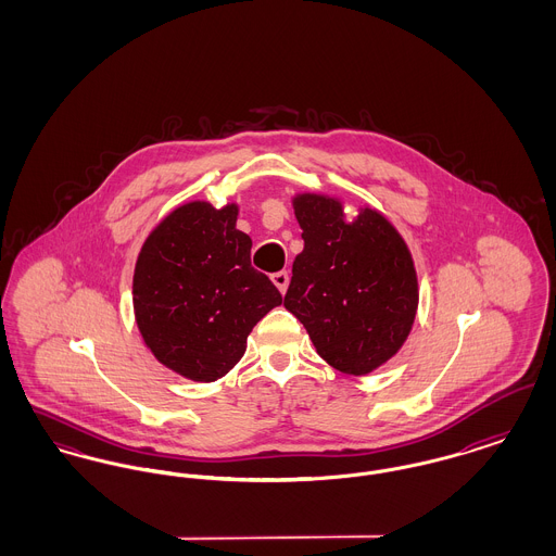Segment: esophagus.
Listing matches in <instances>:
<instances>
[{"label": "esophagus", "instance_id": "1", "mask_svg": "<svg viewBox=\"0 0 556 556\" xmlns=\"http://www.w3.org/2000/svg\"><path fill=\"white\" fill-rule=\"evenodd\" d=\"M270 279H273V283L277 286V290L281 291V293L288 291V286H290V273L288 270H279Z\"/></svg>", "mask_w": 556, "mask_h": 556}]
</instances>
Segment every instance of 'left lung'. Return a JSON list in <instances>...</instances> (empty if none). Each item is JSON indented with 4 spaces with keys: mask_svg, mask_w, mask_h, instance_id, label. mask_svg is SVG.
<instances>
[{
    "mask_svg": "<svg viewBox=\"0 0 556 556\" xmlns=\"http://www.w3.org/2000/svg\"><path fill=\"white\" fill-rule=\"evenodd\" d=\"M291 204L304 250L291 266L283 306L333 369L354 377L379 369L417 317L419 283L406 241L370 206L345 220L331 195L298 193Z\"/></svg>",
    "mask_w": 556,
    "mask_h": 556,
    "instance_id": "left-lung-1",
    "label": "left lung"
}]
</instances>
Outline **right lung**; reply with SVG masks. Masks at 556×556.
I'll return each instance as SVG.
<instances>
[{"instance_id": "add662e5", "label": "right lung", "mask_w": 556, "mask_h": 556, "mask_svg": "<svg viewBox=\"0 0 556 556\" xmlns=\"http://www.w3.org/2000/svg\"><path fill=\"white\" fill-rule=\"evenodd\" d=\"M238 204L187 202L141 245L132 311L150 352L191 381H216L239 363L248 336L281 293L250 263Z\"/></svg>"}]
</instances>
